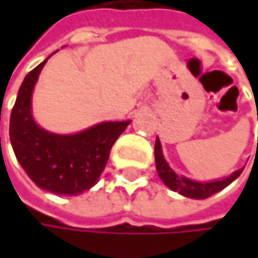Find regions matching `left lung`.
<instances>
[{
    "instance_id": "8db88e82",
    "label": "left lung",
    "mask_w": 258,
    "mask_h": 258,
    "mask_svg": "<svg viewBox=\"0 0 258 258\" xmlns=\"http://www.w3.org/2000/svg\"><path fill=\"white\" fill-rule=\"evenodd\" d=\"M155 166H157L158 176L172 191H176V192H179L180 196H185V197H189V199H208V197L217 194L218 191L229 186L236 178H239V175L243 170V169H239V170L233 172L230 176H227L224 179L208 180V182L188 179L186 176L178 175L170 169V166L167 164V161H166V158L163 155L161 142H160L158 137L155 140Z\"/></svg>"
}]
</instances>
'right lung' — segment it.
Here are the masks:
<instances>
[{
    "instance_id": "right-lung-1",
    "label": "right lung",
    "mask_w": 258,
    "mask_h": 258,
    "mask_svg": "<svg viewBox=\"0 0 258 258\" xmlns=\"http://www.w3.org/2000/svg\"><path fill=\"white\" fill-rule=\"evenodd\" d=\"M47 59L24 79L10 116V142L31 180L59 196H79L103 173L110 149L130 121L100 122L76 134H55L34 121L31 98Z\"/></svg>"
}]
</instances>
